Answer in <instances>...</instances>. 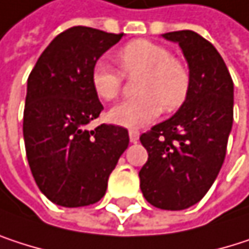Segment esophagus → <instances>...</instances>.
<instances>
[{"mask_svg": "<svg viewBox=\"0 0 249 249\" xmlns=\"http://www.w3.org/2000/svg\"><path fill=\"white\" fill-rule=\"evenodd\" d=\"M139 135H141V133H139L138 130L130 129V130H129V139H130V142H133V143L138 142V141H139Z\"/></svg>", "mask_w": 249, "mask_h": 249, "instance_id": "34e87169", "label": "esophagus"}]
</instances>
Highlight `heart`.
Here are the masks:
<instances>
[{
	"label": "heart",
	"instance_id": "obj_1",
	"mask_svg": "<svg viewBox=\"0 0 249 249\" xmlns=\"http://www.w3.org/2000/svg\"><path fill=\"white\" fill-rule=\"evenodd\" d=\"M117 61L127 75L142 73L138 85L141 97L123 101L108 111V119L124 127H143L162 111H176L188 97L191 87L190 68L174 58L173 52L160 43L139 39L117 52ZM91 82L97 95L106 101L119 97L123 73L107 61H98L92 68Z\"/></svg>",
	"mask_w": 249,
	"mask_h": 249
}]
</instances>
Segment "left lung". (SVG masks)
<instances>
[{"instance_id": "obj_1", "label": "left lung", "mask_w": 249, "mask_h": 249, "mask_svg": "<svg viewBox=\"0 0 249 249\" xmlns=\"http://www.w3.org/2000/svg\"><path fill=\"white\" fill-rule=\"evenodd\" d=\"M178 43L191 87L178 111L141 136L148 161L139 171L143 197L164 210L198 203L214 183L233 122V82L214 46L191 30L162 35Z\"/></svg>"}]
</instances>
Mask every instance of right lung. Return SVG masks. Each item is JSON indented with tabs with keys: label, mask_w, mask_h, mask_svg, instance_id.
<instances>
[{
	"label": "right lung",
	"mask_w": 249,
	"mask_h": 249,
	"mask_svg": "<svg viewBox=\"0 0 249 249\" xmlns=\"http://www.w3.org/2000/svg\"><path fill=\"white\" fill-rule=\"evenodd\" d=\"M122 36L71 27L51 42L29 75L26 155L37 187L58 206L97 203L129 145L127 129L122 126L88 129L103 110L91 82L92 68Z\"/></svg>",
	"instance_id": "obj_1"
}]
</instances>
